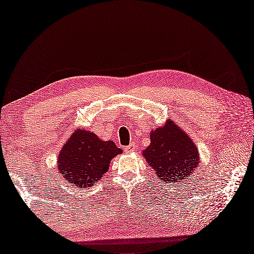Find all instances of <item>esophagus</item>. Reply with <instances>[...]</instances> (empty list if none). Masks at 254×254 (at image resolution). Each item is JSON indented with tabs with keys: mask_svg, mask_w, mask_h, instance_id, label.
I'll use <instances>...</instances> for the list:
<instances>
[{
	"mask_svg": "<svg viewBox=\"0 0 254 254\" xmlns=\"http://www.w3.org/2000/svg\"><path fill=\"white\" fill-rule=\"evenodd\" d=\"M134 149H135V144L130 143L127 147L124 148V150H126V152H132V151H134Z\"/></svg>",
	"mask_w": 254,
	"mask_h": 254,
	"instance_id": "obj_1",
	"label": "esophagus"
}]
</instances>
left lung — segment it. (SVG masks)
Segmentation results:
<instances>
[{
    "label": "left lung",
    "instance_id": "1",
    "mask_svg": "<svg viewBox=\"0 0 254 254\" xmlns=\"http://www.w3.org/2000/svg\"><path fill=\"white\" fill-rule=\"evenodd\" d=\"M143 155L162 182L187 179L199 164L198 149L173 122L151 132L150 146Z\"/></svg>",
    "mask_w": 254,
    "mask_h": 254
}]
</instances>
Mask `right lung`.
<instances>
[{"instance_id": "obj_1", "label": "right lung", "mask_w": 254, "mask_h": 254, "mask_svg": "<svg viewBox=\"0 0 254 254\" xmlns=\"http://www.w3.org/2000/svg\"><path fill=\"white\" fill-rule=\"evenodd\" d=\"M121 152L113 141H102L95 133L78 130L60 152L58 167L66 182L88 188L102 179L113 157Z\"/></svg>"}]
</instances>
